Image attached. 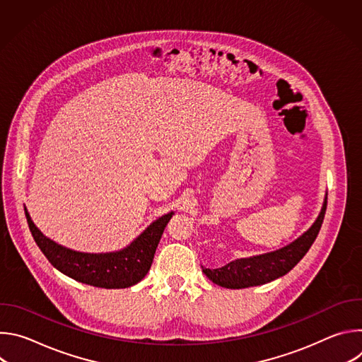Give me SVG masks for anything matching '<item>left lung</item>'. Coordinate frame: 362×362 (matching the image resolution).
<instances>
[{
  "instance_id": "obj_1",
  "label": "left lung",
  "mask_w": 362,
  "mask_h": 362,
  "mask_svg": "<svg viewBox=\"0 0 362 362\" xmlns=\"http://www.w3.org/2000/svg\"><path fill=\"white\" fill-rule=\"evenodd\" d=\"M327 211V194L321 212L313 226L289 245L262 255L240 257L222 268H202L203 274L214 284L228 289H242L264 285L286 275L313 246L324 222Z\"/></svg>"
}]
</instances>
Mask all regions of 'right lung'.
Instances as JSON below:
<instances>
[{
    "mask_svg": "<svg viewBox=\"0 0 362 362\" xmlns=\"http://www.w3.org/2000/svg\"><path fill=\"white\" fill-rule=\"evenodd\" d=\"M31 235L48 262L62 274L86 285L120 289L139 284L148 272L163 230L175 212L151 222L130 245L116 252H78L47 238L33 222L24 206Z\"/></svg>",
    "mask_w": 362,
    "mask_h": 362,
    "instance_id": "add662e5",
    "label": "right lung"
}]
</instances>
